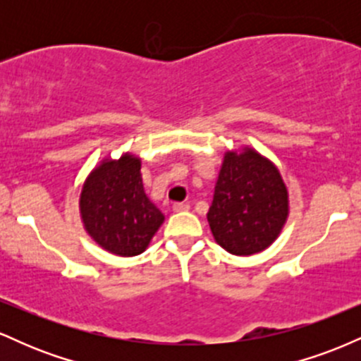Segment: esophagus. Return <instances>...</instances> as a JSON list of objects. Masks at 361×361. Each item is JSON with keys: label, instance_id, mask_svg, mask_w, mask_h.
<instances>
[{"label": "esophagus", "instance_id": "esophagus-1", "mask_svg": "<svg viewBox=\"0 0 361 361\" xmlns=\"http://www.w3.org/2000/svg\"><path fill=\"white\" fill-rule=\"evenodd\" d=\"M173 210H175V212H186V210H190V205L188 204H175L173 205Z\"/></svg>", "mask_w": 361, "mask_h": 361}]
</instances>
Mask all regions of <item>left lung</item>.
<instances>
[{"label":"left lung","instance_id":"8db88e82","mask_svg":"<svg viewBox=\"0 0 361 361\" xmlns=\"http://www.w3.org/2000/svg\"><path fill=\"white\" fill-rule=\"evenodd\" d=\"M288 217V192L279 168L251 147L227 151L207 221L217 244L235 256L271 246Z\"/></svg>","mask_w":361,"mask_h":361}]
</instances>
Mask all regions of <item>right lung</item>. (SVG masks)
I'll use <instances>...</instances> for the list:
<instances>
[{
	"label": "right lung",
	"instance_id": "right-lung-1",
	"mask_svg": "<svg viewBox=\"0 0 361 361\" xmlns=\"http://www.w3.org/2000/svg\"><path fill=\"white\" fill-rule=\"evenodd\" d=\"M80 214L85 229L103 250L117 256L146 251L164 215L144 192L140 159L126 152L103 159L82 185Z\"/></svg>",
	"mask_w": 361,
	"mask_h": 361
}]
</instances>
